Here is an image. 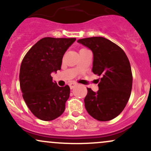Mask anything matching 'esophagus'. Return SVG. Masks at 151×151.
I'll list each match as a JSON object with an SVG mask.
<instances>
[{"label": "esophagus", "instance_id": "34e87169", "mask_svg": "<svg viewBox=\"0 0 151 151\" xmlns=\"http://www.w3.org/2000/svg\"><path fill=\"white\" fill-rule=\"evenodd\" d=\"M77 83L76 82H72V83H70V89H73V88L74 87V86H75L76 85H77Z\"/></svg>", "mask_w": 151, "mask_h": 151}]
</instances>
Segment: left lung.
<instances>
[{"instance_id":"8db88e82","label":"left lung","mask_w":151,"mask_h":151,"mask_svg":"<svg viewBox=\"0 0 151 151\" xmlns=\"http://www.w3.org/2000/svg\"><path fill=\"white\" fill-rule=\"evenodd\" d=\"M77 42L91 50L92 72L101 77L96 92L87 88L85 108L96 120H111L124 110L131 96L133 77L129 59L120 47L104 37L84 38Z\"/></svg>"}]
</instances>
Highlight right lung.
<instances>
[{
    "label": "right lung",
    "mask_w": 151,
    "mask_h": 151,
    "mask_svg": "<svg viewBox=\"0 0 151 151\" xmlns=\"http://www.w3.org/2000/svg\"><path fill=\"white\" fill-rule=\"evenodd\" d=\"M75 40L44 37L22 60L19 75L22 97L31 112L40 120H54L65 111L70 86H59L51 74L61 70L64 55Z\"/></svg>",
    "instance_id": "1"
}]
</instances>
